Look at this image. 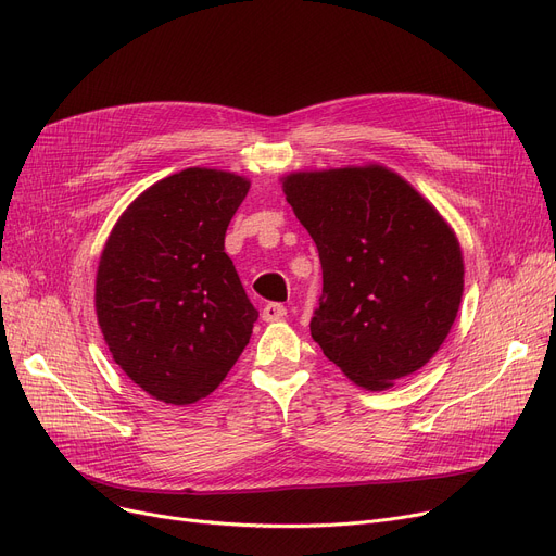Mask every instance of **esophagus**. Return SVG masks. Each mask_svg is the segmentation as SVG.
I'll return each mask as SVG.
<instances>
[{
    "mask_svg": "<svg viewBox=\"0 0 556 556\" xmlns=\"http://www.w3.org/2000/svg\"><path fill=\"white\" fill-rule=\"evenodd\" d=\"M283 315H286V306L275 304V302L266 304V306H263V311H261L263 323H277V319H281Z\"/></svg>",
    "mask_w": 556,
    "mask_h": 556,
    "instance_id": "obj_1",
    "label": "esophagus"
}]
</instances>
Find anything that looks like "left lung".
Wrapping results in <instances>:
<instances>
[{"instance_id":"8db88e82","label":"left lung","mask_w":556,"mask_h":556,"mask_svg":"<svg viewBox=\"0 0 556 556\" xmlns=\"http://www.w3.org/2000/svg\"><path fill=\"white\" fill-rule=\"evenodd\" d=\"M281 189L323 263L311 336L358 388L381 392L444 344L464 293L451 223L383 164L293 170Z\"/></svg>"}]
</instances>
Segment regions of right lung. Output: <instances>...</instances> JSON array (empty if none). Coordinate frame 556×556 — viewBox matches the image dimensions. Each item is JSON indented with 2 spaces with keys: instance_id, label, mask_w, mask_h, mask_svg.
I'll return each mask as SVG.
<instances>
[{
  "instance_id": "add662e5",
  "label": "right lung",
  "mask_w": 556,
  "mask_h": 556,
  "mask_svg": "<svg viewBox=\"0 0 556 556\" xmlns=\"http://www.w3.org/2000/svg\"><path fill=\"white\" fill-rule=\"evenodd\" d=\"M245 175L191 166L141 191L103 245L94 308L114 363L157 401L210 396L250 342V304L225 231Z\"/></svg>"
}]
</instances>
